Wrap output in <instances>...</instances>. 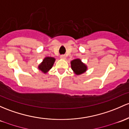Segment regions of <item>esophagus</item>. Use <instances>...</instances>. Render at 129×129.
<instances>
[{"instance_id": "34e87169", "label": "esophagus", "mask_w": 129, "mask_h": 129, "mask_svg": "<svg viewBox=\"0 0 129 129\" xmlns=\"http://www.w3.org/2000/svg\"><path fill=\"white\" fill-rule=\"evenodd\" d=\"M60 59H66V56H65V55H61V56H60Z\"/></svg>"}]
</instances>
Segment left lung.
I'll use <instances>...</instances> for the list:
<instances>
[{"instance_id": "1", "label": "left lung", "mask_w": 129, "mask_h": 129, "mask_svg": "<svg viewBox=\"0 0 129 129\" xmlns=\"http://www.w3.org/2000/svg\"><path fill=\"white\" fill-rule=\"evenodd\" d=\"M71 67L76 75H78L87 70V66L80 59H76L71 61Z\"/></svg>"}]
</instances>
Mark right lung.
<instances>
[{
	"label": "right lung",
	"instance_id": "right-lung-1",
	"mask_svg": "<svg viewBox=\"0 0 129 129\" xmlns=\"http://www.w3.org/2000/svg\"><path fill=\"white\" fill-rule=\"evenodd\" d=\"M55 58L52 57H46L43 60V62L39 66V69L44 73L48 72L53 67L55 62Z\"/></svg>",
	"mask_w": 129,
	"mask_h": 129
}]
</instances>
